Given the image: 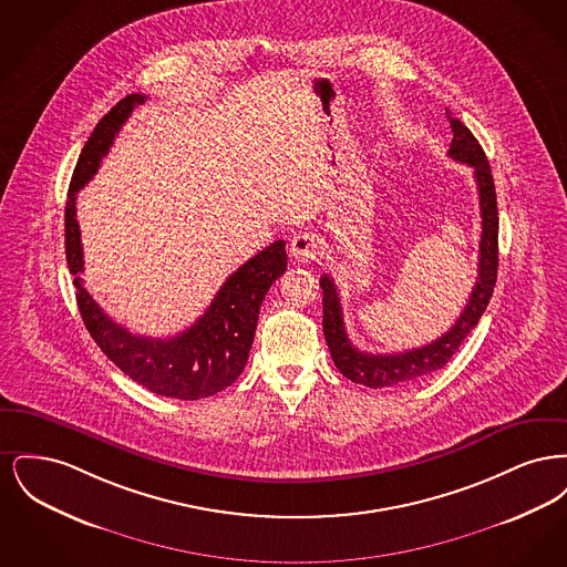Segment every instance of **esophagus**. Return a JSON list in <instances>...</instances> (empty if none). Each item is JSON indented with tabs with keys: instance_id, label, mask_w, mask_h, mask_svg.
Returning <instances> with one entry per match:
<instances>
[{
	"instance_id": "esophagus-1",
	"label": "esophagus",
	"mask_w": 567,
	"mask_h": 567,
	"mask_svg": "<svg viewBox=\"0 0 567 567\" xmlns=\"http://www.w3.org/2000/svg\"><path fill=\"white\" fill-rule=\"evenodd\" d=\"M319 238L312 231H299L291 240V255L299 264H310L319 255Z\"/></svg>"
}]
</instances>
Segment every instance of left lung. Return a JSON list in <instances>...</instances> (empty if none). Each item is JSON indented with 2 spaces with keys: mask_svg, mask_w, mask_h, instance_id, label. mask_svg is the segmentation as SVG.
Listing matches in <instances>:
<instances>
[{
  "mask_svg": "<svg viewBox=\"0 0 567 567\" xmlns=\"http://www.w3.org/2000/svg\"><path fill=\"white\" fill-rule=\"evenodd\" d=\"M451 130H453V142L449 148V157L474 167V178H476L478 197H481V216H483L476 285L455 324L446 333H442L437 340H433L432 344H425L421 349L395 352V354H372V352L359 351L357 347H352L347 336L336 282L327 274L321 276L323 333L331 359L344 377L352 382L365 384L370 389L414 382L442 370L451 361V357L458 351L467 333L478 324L488 306V299L493 296V287L497 280L499 216H497V199H495L491 165L486 162L485 151L478 144V140L458 118H451Z\"/></svg>",
  "mask_w": 567,
  "mask_h": 567,
  "instance_id": "8db88e82",
  "label": "left lung"
}]
</instances>
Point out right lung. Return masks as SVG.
Instances as JSON below:
<instances>
[{
  "label": "right lung",
  "instance_id": "add662e5",
  "mask_svg": "<svg viewBox=\"0 0 567 567\" xmlns=\"http://www.w3.org/2000/svg\"><path fill=\"white\" fill-rule=\"evenodd\" d=\"M146 95L123 97L97 123L82 148L72 174L65 204V259L74 276L76 301L91 338L110 361L148 391L174 400H202L229 386L243 374L252 347L259 308L271 282L287 270L285 240H276L234 271L218 289L206 312L178 336L155 340L134 336L109 315L82 287L81 227L76 220V193L95 176L109 155L114 135Z\"/></svg>",
  "mask_w": 567,
  "mask_h": 567
}]
</instances>
